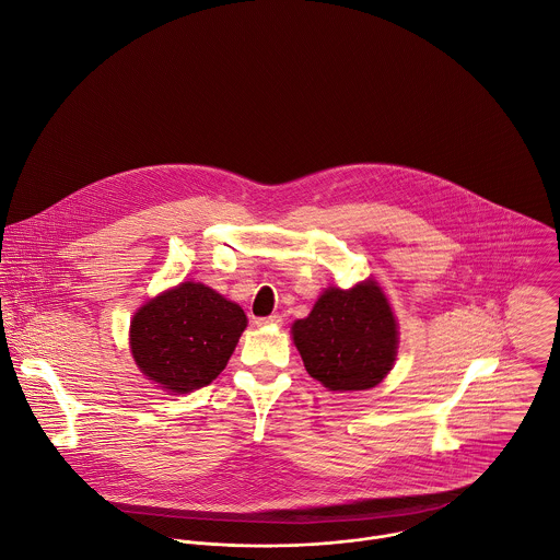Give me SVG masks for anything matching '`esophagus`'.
Segmentation results:
<instances>
[{
    "mask_svg": "<svg viewBox=\"0 0 560 560\" xmlns=\"http://www.w3.org/2000/svg\"><path fill=\"white\" fill-rule=\"evenodd\" d=\"M256 324H258V326H280V324H282V317H280L278 313H273V315H269V317L256 319Z\"/></svg>",
    "mask_w": 560,
    "mask_h": 560,
    "instance_id": "34e87169",
    "label": "esophagus"
}]
</instances>
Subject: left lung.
I'll list each match as a JSON object with an SVG mask.
<instances>
[{
    "mask_svg": "<svg viewBox=\"0 0 560 560\" xmlns=\"http://www.w3.org/2000/svg\"><path fill=\"white\" fill-rule=\"evenodd\" d=\"M304 368L330 390H365L388 373L397 326L380 287L368 280L350 291L328 289L306 319L293 324Z\"/></svg>",
    "mask_w": 560,
    "mask_h": 560,
    "instance_id": "1",
    "label": "left lung"
}]
</instances>
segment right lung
I'll return each instance as SVG.
<instances>
[{
    "instance_id": "right-lung-1",
    "label": "right lung",
    "mask_w": 560,
    "mask_h": 560,
    "mask_svg": "<svg viewBox=\"0 0 560 560\" xmlns=\"http://www.w3.org/2000/svg\"><path fill=\"white\" fill-rule=\"evenodd\" d=\"M245 326L238 304L203 284L183 282L135 315L132 357L148 380L188 393L223 372Z\"/></svg>"
}]
</instances>
